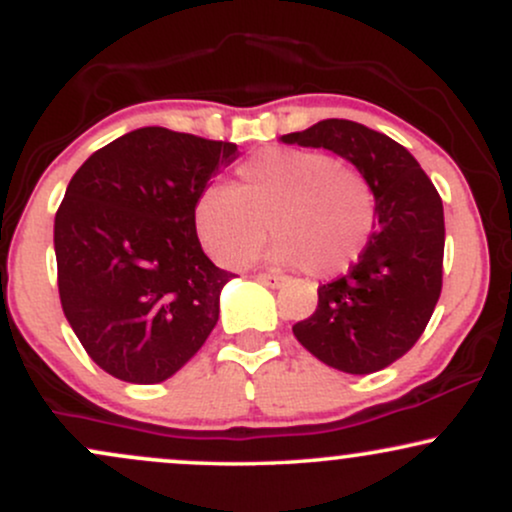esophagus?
Here are the masks:
<instances>
[{"label":"esophagus","instance_id":"esophagus-1","mask_svg":"<svg viewBox=\"0 0 512 512\" xmlns=\"http://www.w3.org/2000/svg\"><path fill=\"white\" fill-rule=\"evenodd\" d=\"M257 281H262L264 286H272V289H279V286H284V276L281 274H272V272H262L257 274Z\"/></svg>","mask_w":512,"mask_h":512}]
</instances>
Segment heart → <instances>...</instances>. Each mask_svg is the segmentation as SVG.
<instances>
[{
  "mask_svg": "<svg viewBox=\"0 0 512 512\" xmlns=\"http://www.w3.org/2000/svg\"><path fill=\"white\" fill-rule=\"evenodd\" d=\"M236 187L209 182L192 207L197 236L216 260L243 267L269 236L279 264L330 279L366 250L378 219L370 180L322 151L269 146L236 168Z\"/></svg>",
  "mask_w": 512,
  "mask_h": 512,
  "instance_id": "obj_1",
  "label": "heart"
}]
</instances>
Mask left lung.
<instances>
[{"mask_svg": "<svg viewBox=\"0 0 512 512\" xmlns=\"http://www.w3.org/2000/svg\"><path fill=\"white\" fill-rule=\"evenodd\" d=\"M330 149L370 180L378 221L349 272L317 289L315 313L293 325L327 366L368 375L402 358L424 334L443 289V202L419 161L383 132L322 120L281 137Z\"/></svg>", "mask_w": 512, "mask_h": 512, "instance_id": "left-lung-1", "label": "left lung"}]
</instances>
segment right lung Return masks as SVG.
<instances>
[{"label": "right lung", "mask_w": 512, "mask_h": 512, "mask_svg": "<svg viewBox=\"0 0 512 512\" xmlns=\"http://www.w3.org/2000/svg\"><path fill=\"white\" fill-rule=\"evenodd\" d=\"M238 146L142 127L98 149L55 214L57 289L86 354L154 385L202 349L231 272L204 255L192 207Z\"/></svg>", "instance_id": "obj_1"}]
</instances>
